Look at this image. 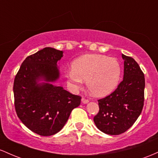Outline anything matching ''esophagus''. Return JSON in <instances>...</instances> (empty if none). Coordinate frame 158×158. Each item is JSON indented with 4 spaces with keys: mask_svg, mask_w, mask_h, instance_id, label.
Returning a JSON list of instances; mask_svg holds the SVG:
<instances>
[{
    "mask_svg": "<svg viewBox=\"0 0 158 158\" xmlns=\"http://www.w3.org/2000/svg\"><path fill=\"white\" fill-rule=\"evenodd\" d=\"M81 102L84 103V104H86V103L89 102V100L85 98H82V99H81Z\"/></svg>",
    "mask_w": 158,
    "mask_h": 158,
    "instance_id": "esophagus-1",
    "label": "esophagus"
}]
</instances>
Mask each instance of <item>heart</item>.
Instances as JSON below:
<instances>
[{
	"label": "heart",
	"instance_id": "obj_1",
	"mask_svg": "<svg viewBox=\"0 0 158 158\" xmlns=\"http://www.w3.org/2000/svg\"><path fill=\"white\" fill-rule=\"evenodd\" d=\"M72 69L66 77L74 87H80L86 81L92 95L102 97L117 87L122 75V66L117 59L102 54H85L72 62Z\"/></svg>",
	"mask_w": 158,
	"mask_h": 158
}]
</instances>
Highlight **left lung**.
Masks as SVG:
<instances>
[{"label":"left lung","instance_id":"obj_1","mask_svg":"<svg viewBox=\"0 0 158 158\" xmlns=\"http://www.w3.org/2000/svg\"><path fill=\"white\" fill-rule=\"evenodd\" d=\"M124 78L113 93L98 99L99 111L94 122L101 131L118 135L128 130L144 105L145 76L131 56L122 54Z\"/></svg>","mask_w":158,"mask_h":158}]
</instances>
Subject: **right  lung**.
<instances>
[{"mask_svg":"<svg viewBox=\"0 0 158 158\" xmlns=\"http://www.w3.org/2000/svg\"><path fill=\"white\" fill-rule=\"evenodd\" d=\"M63 51L45 48L28 56L14 80V104L18 117L27 127L40 136L59 132L71 112L81 104V97L49 82L59 77L56 63ZM42 77L47 82L37 85Z\"/></svg>","mask_w":158,"mask_h":158,"instance_id":"right-lung-1","label":"right lung"}]
</instances>
